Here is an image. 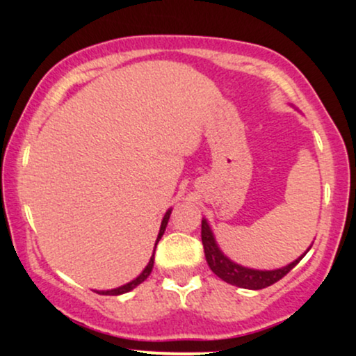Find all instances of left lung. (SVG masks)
<instances>
[{
  "label": "left lung",
  "mask_w": 356,
  "mask_h": 356,
  "mask_svg": "<svg viewBox=\"0 0 356 356\" xmlns=\"http://www.w3.org/2000/svg\"><path fill=\"white\" fill-rule=\"evenodd\" d=\"M202 246H204V254H206V261L209 264L211 271L214 273L216 276H219L220 280L226 281L232 286H238V288H246V289H263L268 288V286L275 284L276 281H280L281 277L288 275L293 268L303 259L306 252L312 249L309 246L306 251L301 254L298 259L289 263L288 266L280 268V269H252L246 268L243 264L234 263V261L229 259L222 251H220L218 241L214 238V232H212L209 222L207 219H202Z\"/></svg>",
  "instance_id": "1"
}]
</instances>
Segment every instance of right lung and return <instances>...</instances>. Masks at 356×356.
Returning a JSON list of instances; mask_svg holds the SVG:
<instances>
[{"label":"right lung","mask_w":356,"mask_h":356,"mask_svg":"<svg viewBox=\"0 0 356 356\" xmlns=\"http://www.w3.org/2000/svg\"><path fill=\"white\" fill-rule=\"evenodd\" d=\"M170 212H172V209L167 211L165 214H164V218H162L161 229H159L157 239H155V246H157V243H159V241H161L162 234H164V231H165V227H167V222H169V218H170ZM154 252H155V249H154ZM152 268H154V254H152V257H150V259H149V264H147V266L144 268V271H142L140 275H138V276L136 277V280H132V281H130V283H127V284H124V286H118V288H115V289H107V291H104V289H102V291H97V289H95V291L99 293V295H112V296L124 295V293L132 291V289L137 288L138 284L144 283L147 277H149L150 273H152Z\"/></svg>","instance_id":"right-lung-1"}]
</instances>
